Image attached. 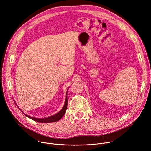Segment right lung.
Returning a JSON list of instances; mask_svg holds the SVG:
<instances>
[{"label": "right lung", "instance_id": "right-lung-1", "mask_svg": "<svg viewBox=\"0 0 151 151\" xmlns=\"http://www.w3.org/2000/svg\"><path fill=\"white\" fill-rule=\"evenodd\" d=\"M67 104H68V99H67V92L66 98H65V104H64V106H63V108L62 109V110L60 111H59V112H58L57 114H56L54 115L49 116V117H46V118H44V119H39V118H35V117L30 116L27 115L26 114H24L20 109H19V108H18V109L20 110V111H22V112L24 115H25V116H27V117L29 118V119H32V120L36 121L37 122H39V123H52V122L58 121L62 119V116L65 115V112H66V110H67Z\"/></svg>", "mask_w": 151, "mask_h": 151}]
</instances>
